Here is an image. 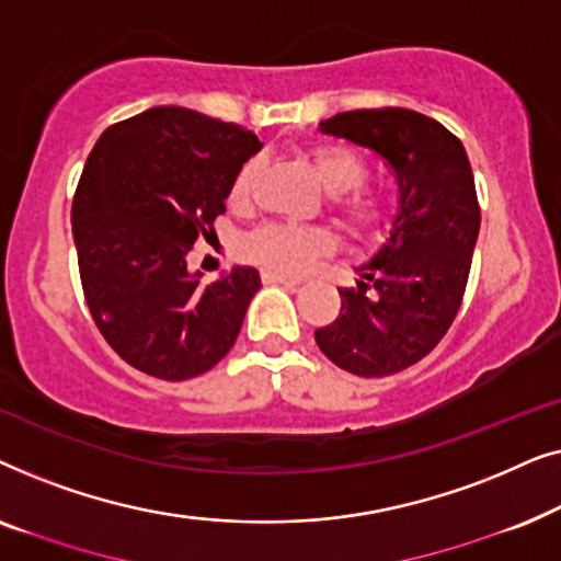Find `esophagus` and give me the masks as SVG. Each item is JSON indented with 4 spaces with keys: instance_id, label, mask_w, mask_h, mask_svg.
I'll list each match as a JSON object with an SVG mask.
<instances>
[{
    "instance_id": "1",
    "label": "esophagus",
    "mask_w": 561,
    "mask_h": 561,
    "mask_svg": "<svg viewBox=\"0 0 561 561\" xmlns=\"http://www.w3.org/2000/svg\"><path fill=\"white\" fill-rule=\"evenodd\" d=\"M260 278H263V283H280V286H288V288H296L298 286L296 278H288V275L275 273V271H263V275H260Z\"/></svg>"
}]
</instances>
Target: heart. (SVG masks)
Here are the masks:
<instances>
[{
	"instance_id": "1",
	"label": "heart",
	"mask_w": 561,
	"mask_h": 561,
	"mask_svg": "<svg viewBox=\"0 0 561 561\" xmlns=\"http://www.w3.org/2000/svg\"><path fill=\"white\" fill-rule=\"evenodd\" d=\"M304 158L317 173L327 194L332 217L363 242H378L393 232L401 217L403 202L396 188L367 186V160L355 148L342 142H317L306 148ZM263 163L257 158L237 168L227 188V206L232 211H248L255 202V191ZM336 248L334 234L324 227L265 225L244 242L248 255L267 271L304 273Z\"/></svg>"
}]
</instances>
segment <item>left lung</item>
Listing matches in <instances>:
<instances>
[{"instance_id": "left-lung-1", "label": "left lung", "mask_w": 561, "mask_h": 561, "mask_svg": "<svg viewBox=\"0 0 561 561\" xmlns=\"http://www.w3.org/2000/svg\"><path fill=\"white\" fill-rule=\"evenodd\" d=\"M321 133L370 148L401 186V217L342 309L313 332L336 367L386 378L424 359L462 306L480 232V204L465 145L426 114L382 106L334 114Z\"/></svg>"}]
</instances>
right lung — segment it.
Segmentation results:
<instances>
[{
  "label": "right lung",
  "instance_id": "add662e5",
  "mask_svg": "<svg viewBox=\"0 0 561 561\" xmlns=\"http://www.w3.org/2000/svg\"><path fill=\"white\" fill-rule=\"evenodd\" d=\"M250 129L181 106L117 122L89 152L71 206L81 288L106 344L150 378L188 380L232 350L260 288L252 267L202 286L186 255L227 211Z\"/></svg>",
  "mask_w": 561,
  "mask_h": 561
}]
</instances>
